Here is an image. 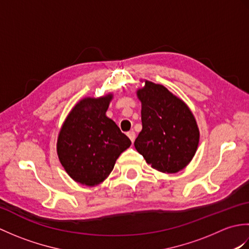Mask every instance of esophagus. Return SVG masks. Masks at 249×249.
I'll return each instance as SVG.
<instances>
[{
  "instance_id": "obj_1",
  "label": "esophagus",
  "mask_w": 249,
  "mask_h": 249,
  "mask_svg": "<svg viewBox=\"0 0 249 249\" xmlns=\"http://www.w3.org/2000/svg\"><path fill=\"white\" fill-rule=\"evenodd\" d=\"M127 136H128V138L130 139V141H131V142H134V141H135V139H136V134L134 133V131H128V133H127Z\"/></svg>"
}]
</instances>
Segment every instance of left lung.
Returning a JSON list of instances; mask_svg holds the SVG:
<instances>
[{"mask_svg":"<svg viewBox=\"0 0 249 249\" xmlns=\"http://www.w3.org/2000/svg\"><path fill=\"white\" fill-rule=\"evenodd\" d=\"M141 102L142 130L135 147L157 171L177 173L192 161L200 131L195 116L177 95L149 80L137 89Z\"/></svg>","mask_w":249,"mask_h":249,"instance_id":"obj_1","label":"left lung"}]
</instances>
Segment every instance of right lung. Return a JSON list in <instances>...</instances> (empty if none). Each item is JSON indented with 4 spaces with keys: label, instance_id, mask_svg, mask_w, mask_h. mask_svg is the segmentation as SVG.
Returning a JSON list of instances; mask_svg holds the SVG:
<instances>
[{
    "label": "right lung",
    "instance_id": "obj_1",
    "mask_svg": "<svg viewBox=\"0 0 249 249\" xmlns=\"http://www.w3.org/2000/svg\"><path fill=\"white\" fill-rule=\"evenodd\" d=\"M112 93L97 98L84 97L63 122L56 142L61 165L73 181L96 186L113 170L115 161L131 141L107 112Z\"/></svg>",
    "mask_w": 249,
    "mask_h": 249
}]
</instances>
